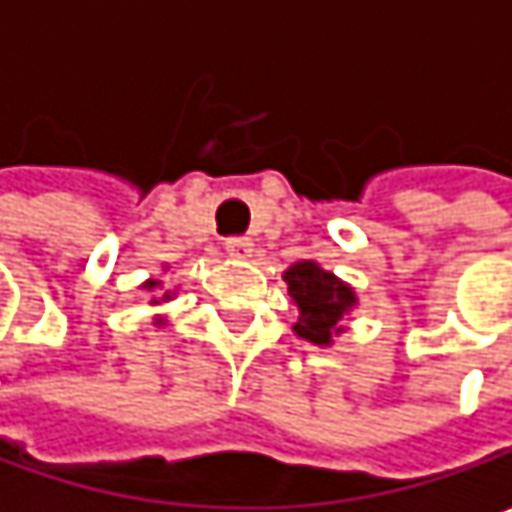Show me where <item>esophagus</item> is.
<instances>
[{
    "label": "esophagus",
    "instance_id": "obj_1",
    "mask_svg": "<svg viewBox=\"0 0 512 512\" xmlns=\"http://www.w3.org/2000/svg\"><path fill=\"white\" fill-rule=\"evenodd\" d=\"M225 252L231 257L246 260V257H252V252H255V243H252L249 237H228V240H225Z\"/></svg>",
    "mask_w": 512,
    "mask_h": 512
}]
</instances>
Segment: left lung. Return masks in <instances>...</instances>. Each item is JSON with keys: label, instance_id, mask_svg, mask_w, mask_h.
<instances>
[{"label": "left lung", "instance_id": "obj_1", "mask_svg": "<svg viewBox=\"0 0 512 512\" xmlns=\"http://www.w3.org/2000/svg\"><path fill=\"white\" fill-rule=\"evenodd\" d=\"M287 290L299 308L296 335L311 344H329L338 329V320L347 308H353L356 296L347 284H341L332 272H323L311 260H299L284 272Z\"/></svg>", "mask_w": 512, "mask_h": 512}]
</instances>
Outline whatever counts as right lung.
<instances>
[{"label":"right lung","mask_w":512,"mask_h":512,"mask_svg":"<svg viewBox=\"0 0 512 512\" xmlns=\"http://www.w3.org/2000/svg\"><path fill=\"white\" fill-rule=\"evenodd\" d=\"M148 287H154V281H151V284H148Z\"/></svg>","instance_id":"add662e5"}]
</instances>
